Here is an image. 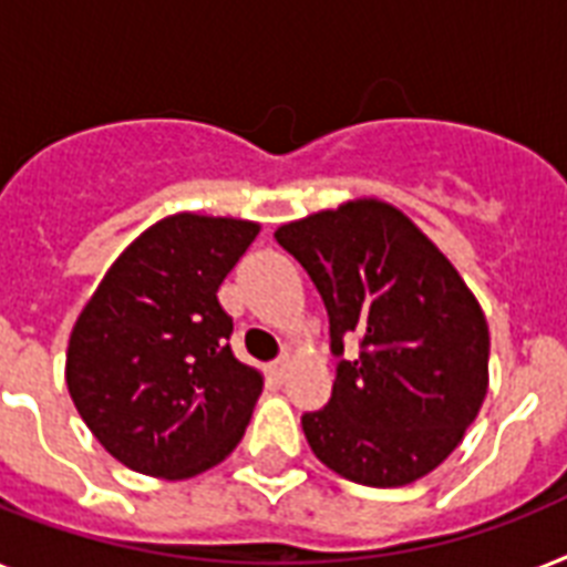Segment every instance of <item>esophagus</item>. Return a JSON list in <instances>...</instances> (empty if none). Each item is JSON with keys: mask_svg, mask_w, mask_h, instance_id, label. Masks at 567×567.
<instances>
[{"mask_svg": "<svg viewBox=\"0 0 567 567\" xmlns=\"http://www.w3.org/2000/svg\"><path fill=\"white\" fill-rule=\"evenodd\" d=\"M291 363H293L291 355H282L279 361L274 363V372L279 375V379H285V375H288V370H291Z\"/></svg>", "mask_w": 567, "mask_h": 567, "instance_id": "1", "label": "esophagus"}]
</instances>
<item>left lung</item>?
I'll return each instance as SVG.
<instances>
[{
	"instance_id": "left-lung-1",
	"label": "left lung",
	"mask_w": 567,
	"mask_h": 567,
	"mask_svg": "<svg viewBox=\"0 0 567 567\" xmlns=\"http://www.w3.org/2000/svg\"><path fill=\"white\" fill-rule=\"evenodd\" d=\"M276 241L315 279L331 349L361 334L338 363L331 402L306 413L315 457L363 486H408L431 475L466 436L489 390V326L440 247L379 197L311 212Z\"/></svg>"
}]
</instances>
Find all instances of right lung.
<instances>
[{"mask_svg": "<svg viewBox=\"0 0 567 567\" xmlns=\"http://www.w3.org/2000/svg\"><path fill=\"white\" fill-rule=\"evenodd\" d=\"M259 229L229 215H168L86 299L69 334L66 388L122 466L186 481L241 443L265 375L233 355L218 288Z\"/></svg>", "mask_w": 567, "mask_h": 567, "instance_id": "add662e5", "label": "right lung"}]
</instances>
